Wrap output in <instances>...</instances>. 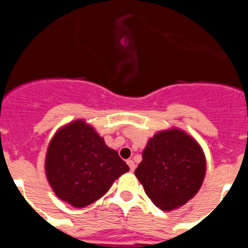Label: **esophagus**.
<instances>
[{
    "label": "esophagus",
    "mask_w": 248,
    "mask_h": 248,
    "mask_svg": "<svg viewBox=\"0 0 248 248\" xmlns=\"http://www.w3.org/2000/svg\"><path fill=\"white\" fill-rule=\"evenodd\" d=\"M127 164H128V167H129V170L131 171H133L135 170V168H136V164H135V162H133V160H127Z\"/></svg>",
    "instance_id": "esophagus-1"
}]
</instances>
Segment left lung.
<instances>
[{
	"label": "left lung",
	"instance_id": "obj_1",
	"mask_svg": "<svg viewBox=\"0 0 248 248\" xmlns=\"http://www.w3.org/2000/svg\"><path fill=\"white\" fill-rule=\"evenodd\" d=\"M205 171L206 162L199 144L174 128L158 132L148 140L135 174L152 202L169 211L198 193Z\"/></svg>",
	"mask_w": 248,
	"mask_h": 248
}]
</instances>
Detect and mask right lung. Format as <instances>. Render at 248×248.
I'll list each match as a JSON object with an SVG mask.
<instances>
[{
	"instance_id": "obj_1",
	"label": "right lung",
	"mask_w": 248,
	"mask_h": 248,
	"mask_svg": "<svg viewBox=\"0 0 248 248\" xmlns=\"http://www.w3.org/2000/svg\"><path fill=\"white\" fill-rule=\"evenodd\" d=\"M129 168L85 121L58 131L46 158L48 182L59 199L74 207L93 204Z\"/></svg>"
}]
</instances>
